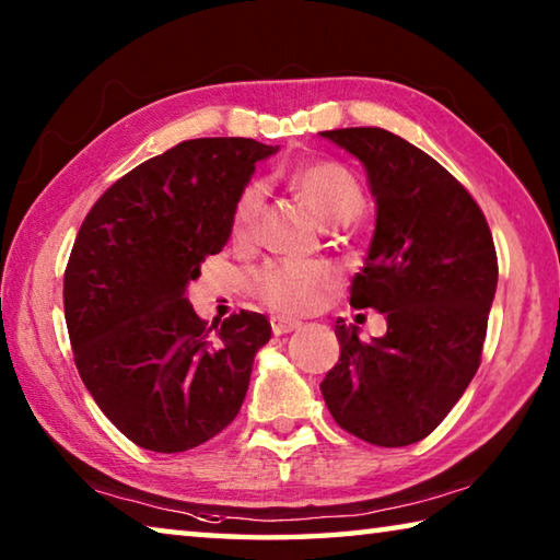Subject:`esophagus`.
<instances>
[{
    "label": "esophagus",
    "instance_id": "1",
    "mask_svg": "<svg viewBox=\"0 0 560 560\" xmlns=\"http://www.w3.org/2000/svg\"><path fill=\"white\" fill-rule=\"evenodd\" d=\"M299 326H301L299 320H291V318H283V316H273V318H271V330H273V336L291 334V330H296Z\"/></svg>",
    "mask_w": 560,
    "mask_h": 560
}]
</instances>
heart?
Listing matches in <instances>:
<instances>
[{"instance_id": "obj_1", "label": "heart", "mask_w": 560, "mask_h": 560, "mask_svg": "<svg viewBox=\"0 0 560 560\" xmlns=\"http://www.w3.org/2000/svg\"><path fill=\"white\" fill-rule=\"evenodd\" d=\"M291 185L303 197L320 222L350 224L363 214V187L346 165L334 160H316L291 173ZM264 207V189L259 183L246 185L232 207V240L236 244H252L259 232V217ZM336 273L320 261L283 259L271 261L254 273V291L279 314L301 316L324 306L334 289Z\"/></svg>"}]
</instances>
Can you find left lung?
Returning <instances> with one entry per match:
<instances>
[{"mask_svg": "<svg viewBox=\"0 0 560 560\" xmlns=\"http://www.w3.org/2000/svg\"><path fill=\"white\" fill-rule=\"evenodd\" d=\"M320 136L365 165L377 217L350 306L387 320L373 340L336 320L340 358L320 393L353 438L405 447L438 428L481 363L499 279L494 240L459 179L405 138L383 128Z\"/></svg>", "mask_w": 560, "mask_h": 560, "instance_id": "8db88e82", "label": "left lung"}]
</instances>
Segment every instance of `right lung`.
Returning a JSON list of instances; mask_svg holds the SVG:
<instances>
[{"instance_id": "obj_1", "label": "right lung", "mask_w": 560, "mask_h": 560, "mask_svg": "<svg viewBox=\"0 0 560 560\" xmlns=\"http://www.w3.org/2000/svg\"><path fill=\"white\" fill-rule=\"evenodd\" d=\"M273 153L252 138L185 140L113 183L81 224L63 273L73 360L138 447H200L240 412L269 320L240 311L207 326L185 291L230 240L257 160Z\"/></svg>"}]
</instances>
